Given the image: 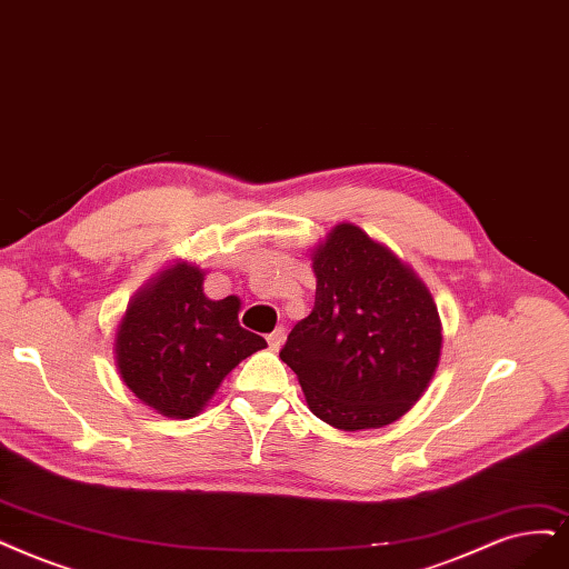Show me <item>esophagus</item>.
Returning <instances> with one entry per match:
<instances>
[{"instance_id": "esophagus-1", "label": "esophagus", "mask_w": 569, "mask_h": 569, "mask_svg": "<svg viewBox=\"0 0 569 569\" xmlns=\"http://www.w3.org/2000/svg\"><path fill=\"white\" fill-rule=\"evenodd\" d=\"M267 342H269V349H271V351H279V349L283 347V342H286V330H283V328H277V330H273V332L269 335Z\"/></svg>"}]
</instances>
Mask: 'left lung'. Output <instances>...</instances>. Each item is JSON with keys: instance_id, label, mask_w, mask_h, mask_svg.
I'll return each instance as SVG.
<instances>
[{"instance_id": "left-lung-1", "label": "left lung", "mask_w": 569, "mask_h": 569, "mask_svg": "<svg viewBox=\"0 0 569 569\" xmlns=\"http://www.w3.org/2000/svg\"><path fill=\"white\" fill-rule=\"evenodd\" d=\"M317 300L290 330L281 361L309 410L342 431L380 429L422 396L443 332L429 288L363 229L342 222L313 250Z\"/></svg>"}]
</instances>
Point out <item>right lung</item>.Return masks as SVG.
<instances>
[{"label":"right lung","instance_id":"right-lung-1","mask_svg":"<svg viewBox=\"0 0 569 569\" xmlns=\"http://www.w3.org/2000/svg\"><path fill=\"white\" fill-rule=\"evenodd\" d=\"M239 298L208 300L203 271L187 262L163 269L126 309L114 353L121 380L159 415L194 417L224 377L264 338L239 326Z\"/></svg>","mask_w":569,"mask_h":569}]
</instances>
